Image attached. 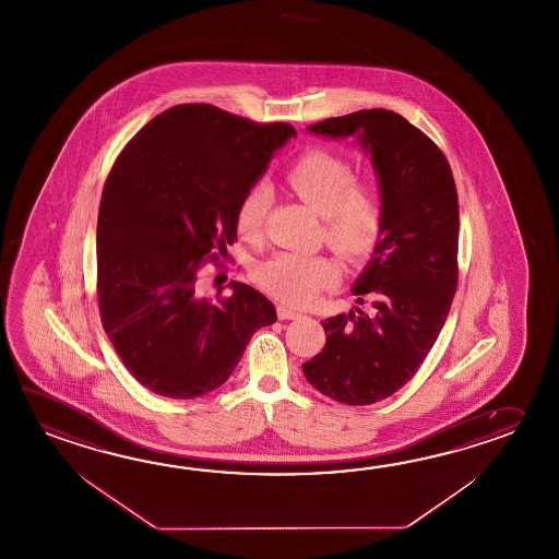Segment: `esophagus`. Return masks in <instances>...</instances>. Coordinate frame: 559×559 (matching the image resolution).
Instances as JSON below:
<instances>
[{
  "label": "esophagus",
  "mask_w": 559,
  "mask_h": 559,
  "mask_svg": "<svg viewBox=\"0 0 559 559\" xmlns=\"http://www.w3.org/2000/svg\"><path fill=\"white\" fill-rule=\"evenodd\" d=\"M276 314H278V319L281 320H298L302 314L300 312H297V310H293V308L288 307H281L276 308Z\"/></svg>",
  "instance_id": "obj_1"
}]
</instances>
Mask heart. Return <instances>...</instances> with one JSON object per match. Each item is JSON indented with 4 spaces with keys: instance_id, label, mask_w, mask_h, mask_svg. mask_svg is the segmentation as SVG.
I'll return each instance as SVG.
<instances>
[{
    "instance_id": "1",
    "label": "heart",
    "mask_w": 559,
    "mask_h": 559,
    "mask_svg": "<svg viewBox=\"0 0 559 559\" xmlns=\"http://www.w3.org/2000/svg\"><path fill=\"white\" fill-rule=\"evenodd\" d=\"M286 181L324 218V237L334 251L346 259H360L377 247L382 228L380 205L374 194L356 185V175L346 160L324 151L308 153L288 171ZM271 201L273 193L262 182L247 191L237 211L240 235H259ZM257 278L278 300L307 305L320 288L336 283L338 271L322 254L278 252L259 264Z\"/></svg>"
}]
</instances>
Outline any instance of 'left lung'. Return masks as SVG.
<instances>
[{
    "mask_svg": "<svg viewBox=\"0 0 559 559\" xmlns=\"http://www.w3.org/2000/svg\"><path fill=\"white\" fill-rule=\"evenodd\" d=\"M312 135L350 139L370 155L382 228L354 281L358 305L322 320L326 344L302 365L324 396L366 406L411 380L444 326L457 285L456 182L442 151L402 115L362 109L308 127Z\"/></svg>",
    "mask_w": 559,
    "mask_h": 559,
    "instance_id": "left-lung-1",
    "label": "left lung"
}]
</instances>
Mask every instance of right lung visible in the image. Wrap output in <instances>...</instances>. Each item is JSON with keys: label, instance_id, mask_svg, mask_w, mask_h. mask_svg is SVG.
<instances>
[{"label": "right lung", "instance_id": "add662e5", "mask_svg": "<svg viewBox=\"0 0 559 559\" xmlns=\"http://www.w3.org/2000/svg\"><path fill=\"white\" fill-rule=\"evenodd\" d=\"M290 138L288 123L187 103L151 119L115 160L97 218L99 310L115 353L151 392L191 400L225 384L252 334L276 322L252 286L230 281L206 298L197 278L213 251L227 257L242 197Z\"/></svg>", "mask_w": 559, "mask_h": 559}]
</instances>
